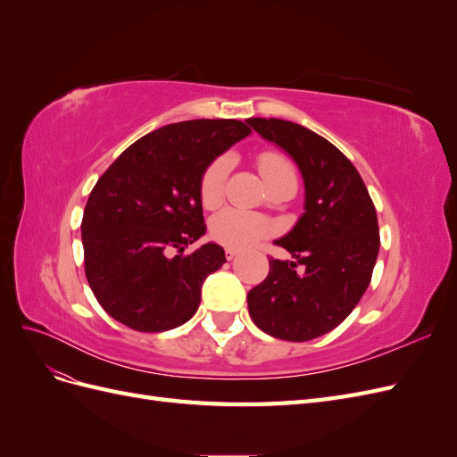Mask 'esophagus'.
<instances>
[{
    "instance_id": "34e87169",
    "label": "esophagus",
    "mask_w": 457,
    "mask_h": 457,
    "mask_svg": "<svg viewBox=\"0 0 457 457\" xmlns=\"http://www.w3.org/2000/svg\"><path fill=\"white\" fill-rule=\"evenodd\" d=\"M225 253H227V259L230 261V259H234V257H237V255H238V250H234V247H227V250H225Z\"/></svg>"
}]
</instances>
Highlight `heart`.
Listing matches in <instances>:
<instances>
[{
  "label": "heart",
  "mask_w": 457,
  "mask_h": 457,
  "mask_svg": "<svg viewBox=\"0 0 457 457\" xmlns=\"http://www.w3.org/2000/svg\"><path fill=\"white\" fill-rule=\"evenodd\" d=\"M230 171V160L228 158H217L210 163L202 175L200 181V200L202 205L212 210L219 205L225 196V183ZM259 171L265 179L267 187L282 181V179H295V168L286 156L278 152H262L259 156ZM274 230L269 219L261 217L257 213L238 210V207H227V210L219 212L212 219V237L227 247L234 250H244L257 244L261 238L269 237Z\"/></svg>",
  "instance_id": "obj_1"
}]
</instances>
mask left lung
I'll list each match as a JSON object with an SVG mask.
<instances>
[{"instance_id": "obj_1", "label": "left lung", "mask_w": 457, "mask_h": 457, "mask_svg": "<svg viewBox=\"0 0 457 457\" xmlns=\"http://www.w3.org/2000/svg\"><path fill=\"white\" fill-rule=\"evenodd\" d=\"M247 123L297 163L305 185L301 217L274 240L294 261H269V276L250 289L247 309L265 334L311 341L337 328L370 286L379 253L376 207L351 160L324 137L276 118Z\"/></svg>"}]
</instances>
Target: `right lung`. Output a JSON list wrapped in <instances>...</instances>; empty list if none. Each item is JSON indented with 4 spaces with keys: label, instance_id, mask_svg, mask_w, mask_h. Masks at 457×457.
<instances>
[{
    "label": "right lung",
    "instance_id": "obj_1",
    "mask_svg": "<svg viewBox=\"0 0 457 457\" xmlns=\"http://www.w3.org/2000/svg\"><path fill=\"white\" fill-rule=\"evenodd\" d=\"M250 133L238 120L170 123L123 150L96 181L81 242L91 292L114 320L156 334L195 316L204 280L227 262L215 242L181 255L205 234L202 175Z\"/></svg>",
    "mask_w": 457,
    "mask_h": 457
}]
</instances>
